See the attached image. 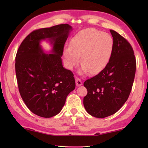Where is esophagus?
I'll use <instances>...</instances> for the list:
<instances>
[{"mask_svg":"<svg viewBox=\"0 0 148 148\" xmlns=\"http://www.w3.org/2000/svg\"><path fill=\"white\" fill-rule=\"evenodd\" d=\"M75 80H76V84L77 86H79L81 85H82V81H81V80L79 79V77H76V79H75Z\"/></svg>","mask_w":148,"mask_h":148,"instance_id":"34e87169","label":"esophagus"}]
</instances>
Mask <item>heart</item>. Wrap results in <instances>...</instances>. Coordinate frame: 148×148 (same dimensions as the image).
Segmentation results:
<instances>
[{
	"label": "heart",
	"instance_id": "heart-1",
	"mask_svg": "<svg viewBox=\"0 0 148 148\" xmlns=\"http://www.w3.org/2000/svg\"><path fill=\"white\" fill-rule=\"evenodd\" d=\"M63 50L66 67L72 69L78 64L81 55V73L90 71L97 74L104 69L111 59L114 41L109 34L94 28L79 31Z\"/></svg>",
	"mask_w": 148,
	"mask_h": 148
}]
</instances>
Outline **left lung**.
<instances>
[{
  "mask_svg": "<svg viewBox=\"0 0 148 148\" xmlns=\"http://www.w3.org/2000/svg\"><path fill=\"white\" fill-rule=\"evenodd\" d=\"M114 41L111 59L95 76L84 83L87 95L83 104L92 116L103 118L114 114L127 101L136 70V60L130 44L116 31L110 30Z\"/></svg>",
  "mask_w": 148,
  "mask_h": 148,
  "instance_id": "obj_1",
  "label": "left lung"
}]
</instances>
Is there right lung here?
Returning a JSON list of instances; mask_svg holds the SVG:
<instances>
[{
	"instance_id": "obj_1",
	"label": "right lung",
	"mask_w": 148,
	"mask_h": 148,
	"mask_svg": "<svg viewBox=\"0 0 148 148\" xmlns=\"http://www.w3.org/2000/svg\"><path fill=\"white\" fill-rule=\"evenodd\" d=\"M72 30L69 24L36 30L18 49L15 71L19 92L30 111L40 117L58 114L76 87L73 73L64 68L61 58ZM46 39L53 46L51 54L45 53L40 45Z\"/></svg>"
}]
</instances>
